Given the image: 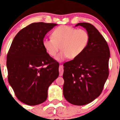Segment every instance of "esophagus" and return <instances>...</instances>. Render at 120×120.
Segmentation results:
<instances>
[{"instance_id": "obj_1", "label": "esophagus", "mask_w": 120, "mask_h": 120, "mask_svg": "<svg viewBox=\"0 0 120 120\" xmlns=\"http://www.w3.org/2000/svg\"><path fill=\"white\" fill-rule=\"evenodd\" d=\"M59 76H62L64 73V66L63 65H60L59 66Z\"/></svg>"}]
</instances>
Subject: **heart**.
I'll return each mask as SVG.
<instances>
[{
	"instance_id": "1",
	"label": "heart",
	"mask_w": 120,
	"mask_h": 120,
	"mask_svg": "<svg viewBox=\"0 0 120 120\" xmlns=\"http://www.w3.org/2000/svg\"><path fill=\"white\" fill-rule=\"evenodd\" d=\"M51 37L43 41V46L53 57L56 56L61 49L62 51L56 57L60 61L67 58L69 59L78 58L85 51L89 41V35L86 30L66 25L55 28Z\"/></svg>"
}]
</instances>
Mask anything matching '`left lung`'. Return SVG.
<instances>
[{"label":"left lung","mask_w":120,"mask_h":120,"mask_svg":"<svg viewBox=\"0 0 120 120\" xmlns=\"http://www.w3.org/2000/svg\"><path fill=\"white\" fill-rule=\"evenodd\" d=\"M78 26L86 29L89 41L79 56L64 64L63 93L71 104L83 106L102 92L109 75L110 51L106 40L93 25L81 22Z\"/></svg>","instance_id":"1"}]
</instances>
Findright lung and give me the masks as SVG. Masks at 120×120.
I'll list each match as a JSON object with an SVG mask.
<instances>
[{
  "label": "right lung",
  "instance_id": "add662e5",
  "mask_svg": "<svg viewBox=\"0 0 120 120\" xmlns=\"http://www.w3.org/2000/svg\"><path fill=\"white\" fill-rule=\"evenodd\" d=\"M57 25L34 22L21 30L12 41L7 55L8 81L15 96L30 106L44 102L48 88L58 77V62L47 53L43 40Z\"/></svg>",
  "mask_w": 120,
  "mask_h": 120
}]
</instances>
